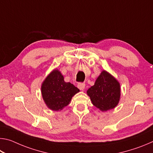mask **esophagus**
Masks as SVG:
<instances>
[{
    "label": "esophagus",
    "mask_w": 153,
    "mask_h": 153,
    "mask_svg": "<svg viewBox=\"0 0 153 153\" xmlns=\"http://www.w3.org/2000/svg\"><path fill=\"white\" fill-rule=\"evenodd\" d=\"M85 84H83V83H79L78 84H77V88L80 90H84L85 88Z\"/></svg>",
    "instance_id": "34e87169"
}]
</instances>
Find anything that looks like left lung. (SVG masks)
Here are the masks:
<instances>
[{
    "label": "left lung",
    "instance_id": "left-lung-1",
    "mask_svg": "<svg viewBox=\"0 0 153 153\" xmlns=\"http://www.w3.org/2000/svg\"><path fill=\"white\" fill-rule=\"evenodd\" d=\"M93 105L101 111L113 109L121 97L120 84L115 77L103 70L92 86L87 90Z\"/></svg>",
    "mask_w": 153,
    "mask_h": 153
}]
</instances>
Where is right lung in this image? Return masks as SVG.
Masks as SVG:
<instances>
[{"label": "right lung", "instance_id": "right-lung-1", "mask_svg": "<svg viewBox=\"0 0 153 153\" xmlns=\"http://www.w3.org/2000/svg\"><path fill=\"white\" fill-rule=\"evenodd\" d=\"M79 90L70 82L64 81L61 71L55 69L49 74L41 85V93L45 104L52 111H61L69 104Z\"/></svg>", "mask_w": 153, "mask_h": 153}]
</instances>
